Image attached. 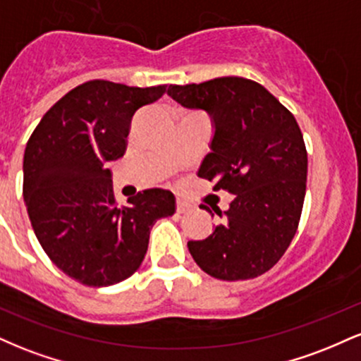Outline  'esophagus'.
<instances>
[{"label":"esophagus","instance_id":"esophagus-1","mask_svg":"<svg viewBox=\"0 0 361 361\" xmlns=\"http://www.w3.org/2000/svg\"><path fill=\"white\" fill-rule=\"evenodd\" d=\"M188 210H192V205L186 204V202H183V200L176 202V212L178 214H185V212H188Z\"/></svg>","mask_w":361,"mask_h":361}]
</instances>
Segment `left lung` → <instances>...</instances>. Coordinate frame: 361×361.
<instances>
[{
  "instance_id": "1",
  "label": "left lung",
  "mask_w": 361,
  "mask_h": 361,
  "mask_svg": "<svg viewBox=\"0 0 361 361\" xmlns=\"http://www.w3.org/2000/svg\"><path fill=\"white\" fill-rule=\"evenodd\" d=\"M168 93L212 115V152L198 176L235 195L229 210L214 209L222 219L214 233L188 241V250L214 279H256L279 263L300 222L307 149L299 123L264 86L246 78L171 85Z\"/></svg>"
}]
</instances>
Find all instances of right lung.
Here are the masks:
<instances>
[{
  "label": "right lung",
  "instance_id": "right-lung-1",
  "mask_svg": "<svg viewBox=\"0 0 361 361\" xmlns=\"http://www.w3.org/2000/svg\"><path fill=\"white\" fill-rule=\"evenodd\" d=\"M166 88L86 81L54 103L28 139L23 198L32 227L52 263L82 285L109 287L134 275L152 224L175 214V195L163 188L118 205L109 169L126 154L135 111Z\"/></svg>",
  "mask_w": 361,
  "mask_h": 361
}]
</instances>
